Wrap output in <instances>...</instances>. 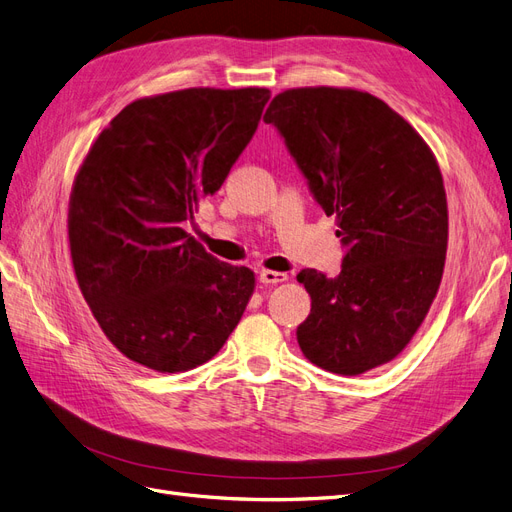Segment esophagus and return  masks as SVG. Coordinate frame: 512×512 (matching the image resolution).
Instances as JSON below:
<instances>
[{
	"label": "esophagus",
	"mask_w": 512,
	"mask_h": 512,
	"mask_svg": "<svg viewBox=\"0 0 512 512\" xmlns=\"http://www.w3.org/2000/svg\"><path fill=\"white\" fill-rule=\"evenodd\" d=\"M260 282L262 284H282L288 280V273H282V271H271V269H265L260 271Z\"/></svg>",
	"instance_id": "esophagus-1"
}]
</instances>
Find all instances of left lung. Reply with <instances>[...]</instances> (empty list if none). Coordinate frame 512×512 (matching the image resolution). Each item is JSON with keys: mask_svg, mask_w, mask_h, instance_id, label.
<instances>
[{"mask_svg": "<svg viewBox=\"0 0 512 512\" xmlns=\"http://www.w3.org/2000/svg\"><path fill=\"white\" fill-rule=\"evenodd\" d=\"M265 121L348 250L337 277L297 275L312 297L297 342L322 369L365 374L410 344L438 294L448 245L438 160L404 117L359 89H286Z\"/></svg>", "mask_w": 512, "mask_h": 512, "instance_id": "1", "label": "left lung"}]
</instances>
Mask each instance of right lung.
<instances>
[{
	"label": "right lung",
	"instance_id": "right-lung-1",
	"mask_svg": "<svg viewBox=\"0 0 512 512\" xmlns=\"http://www.w3.org/2000/svg\"><path fill=\"white\" fill-rule=\"evenodd\" d=\"M265 87H192L138 98L76 170L68 239L76 282L123 356L160 374L213 359L256 277L213 258L183 222L222 188L258 128Z\"/></svg>",
	"mask_w": 512,
	"mask_h": 512
}]
</instances>
